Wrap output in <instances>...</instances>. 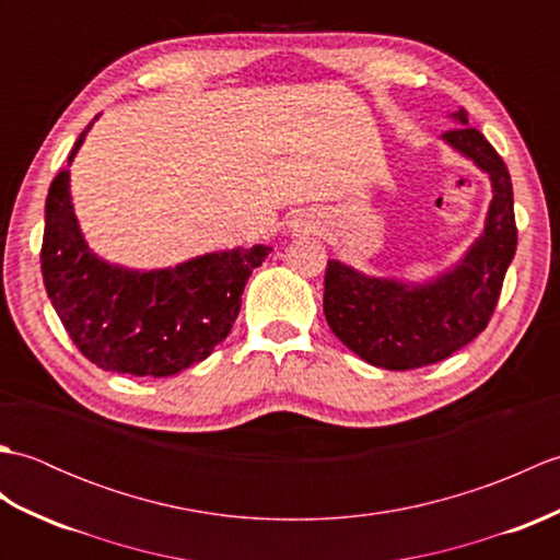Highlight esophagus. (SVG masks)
<instances>
[{
    "label": "esophagus",
    "mask_w": 560,
    "mask_h": 560,
    "mask_svg": "<svg viewBox=\"0 0 560 560\" xmlns=\"http://www.w3.org/2000/svg\"><path fill=\"white\" fill-rule=\"evenodd\" d=\"M317 225H319V221L315 219V213H311V211H299V213H295V217L291 219L289 229H291L293 233H315Z\"/></svg>",
    "instance_id": "34e87169"
}]
</instances>
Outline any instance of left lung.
Segmentation results:
<instances>
[{"mask_svg":"<svg viewBox=\"0 0 560 560\" xmlns=\"http://www.w3.org/2000/svg\"><path fill=\"white\" fill-rule=\"evenodd\" d=\"M452 117L462 127H452L443 139L489 173L493 187L483 233L459 265L425 283H401L368 277L337 259L327 261V325L355 355L385 371L445 361L477 339L489 325L515 257L513 183L505 163L479 129L469 127L467 110Z\"/></svg>","mask_w":560,"mask_h":560,"instance_id":"obj_1","label":"left lung"}]
</instances>
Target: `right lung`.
Instances as JSON below:
<instances>
[{
    "instance_id": "add662e5",
    "label": "right lung",
    "mask_w": 560,
    "mask_h": 560,
    "mask_svg": "<svg viewBox=\"0 0 560 560\" xmlns=\"http://www.w3.org/2000/svg\"><path fill=\"white\" fill-rule=\"evenodd\" d=\"M269 253L267 245H253L168 269H125L93 255L83 241L67 168L45 199L40 269L47 299L77 349L103 371L168 377L205 361L229 337L249 273Z\"/></svg>"
}]
</instances>
